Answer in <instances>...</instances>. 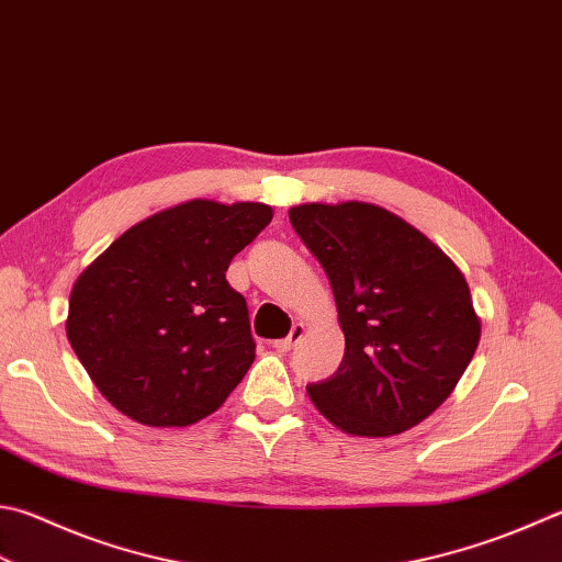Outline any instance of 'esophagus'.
<instances>
[{"mask_svg": "<svg viewBox=\"0 0 562 562\" xmlns=\"http://www.w3.org/2000/svg\"><path fill=\"white\" fill-rule=\"evenodd\" d=\"M305 337V325L303 323H295L293 325V330H291V335L289 337H283V340H277L273 342V347L279 349V352H291V349L299 345L301 340Z\"/></svg>", "mask_w": 562, "mask_h": 562, "instance_id": "34e87169", "label": "esophagus"}]
</instances>
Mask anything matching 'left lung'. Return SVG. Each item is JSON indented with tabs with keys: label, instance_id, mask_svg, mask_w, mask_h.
<instances>
[{
	"label": "left lung",
	"instance_id": "8db88e82",
	"mask_svg": "<svg viewBox=\"0 0 562 562\" xmlns=\"http://www.w3.org/2000/svg\"><path fill=\"white\" fill-rule=\"evenodd\" d=\"M289 217L330 279L345 333L340 369L308 386L315 408L359 438L418 426L480 345L464 273L420 229L372 203H305Z\"/></svg>",
	"mask_w": 562,
	"mask_h": 562
}]
</instances>
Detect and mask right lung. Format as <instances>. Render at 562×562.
<instances>
[{
	"label": "right lung",
	"instance_id": "1",
	"mask_svg": "<svg viewBox=\"0 0 562 562\" xmlns=\"http://www.w3.org/2000/svg\"><path fill=\"white\" fill-rule=\"evenodd\" d=\"M271 217L263 203L188 200L136 222L80 273L66 333L116 411L186 428L225 404L257 357L225 271Z\"/></svg>",
	"mask_w": 562,
	"mask_h": 562
}]
</instances>
